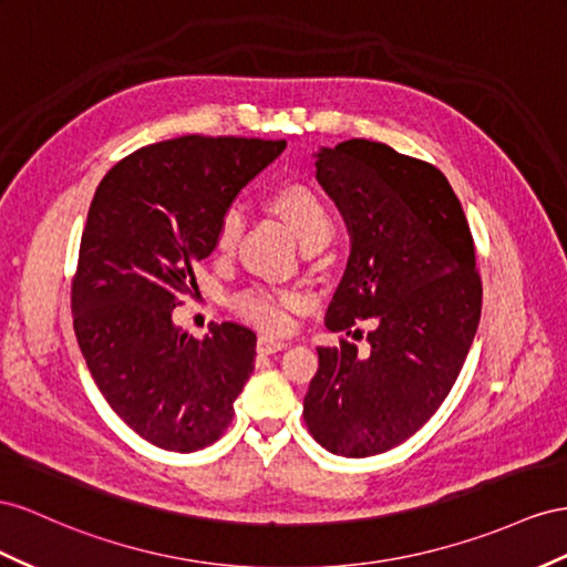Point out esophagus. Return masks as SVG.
Instances as JSON below:
<instances>
[{
	"instance_id": "obj_1",
	"label": "esophagus",
	"mask_w": 567,
	"mask_h": 567,
	"mask_svg": "<svg viewBox=\"0 0 567 567\" xmlns=\"http://www.w3.org/2000/svg\"><path fill=\"white\" fill-rule=\"evenodd\" d=\"M288 343L279 341V339H269V336H259L257 339V353L262 355H271V353H279Z\"/></svg>"
}]
</instances>
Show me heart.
<instances>
[{"instance_id":"b5f03b06","label":"heart","mask_w":567,"mask_h":567,"mask_svg":"<svg viewBox=\"0 0 567 567\" xmlns=\"http://www.w3.org/2000/svg\"><path fill=\"white\" fill-rule=\"evenodd\" d=\"M267 207L288 226V231L298 238L300 246L315 238L327 236L331 228V217L321 197L305 183H281L267 195ZM243 234V214L238 209H226L214 228V250L219 255H231ZM296 298L288 293H274V290H250L243 293L236 305L248 319L257 321L265 329L286 327V308L293 305Z\"/></svg>"}]
</instances>
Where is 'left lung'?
<instances>
[{"instance_id":"8db88e82","label":"left lung","mask_w":567,"mask_h":567,"mask_svg":"<svg viewBox=\"0 0 567 567\" xmlns=\"http://www.w3.org/2000/svg\"><path fill=\"white\" fill-rule=\"evenodd\" d=\"M315 159L350 234L324 324L350 333L372 317L374 329L367 355L348 341L317 348L302 417L321 449L367 457L410 439L449 395L477 333L482 279L461 200L434 164L362 137Z\"/></svg>"}]
</instances>
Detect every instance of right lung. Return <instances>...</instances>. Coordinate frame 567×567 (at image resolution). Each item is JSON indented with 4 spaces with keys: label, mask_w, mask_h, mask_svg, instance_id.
<instances>
[{
    "label": "right lung",
    "mask_w": 567,
    "mask_h": 567,
    "mask_svg": "<svg viewBox=\"0 0 567 567\" xmlns=\"http://www.w3.org/2000/svg\"><path fill=\"white\" fill-rule=\"evenodd\" d=\"M286 141L183 135L114 164L95 190L71 286L73 329L97 389L135 434L190 453L217 441L255 370L257 336L224 321L203 341L172 319L197 290L214 228Z\"/></svg>",
    "instance_id": "add662e5"
}]
</instances>
